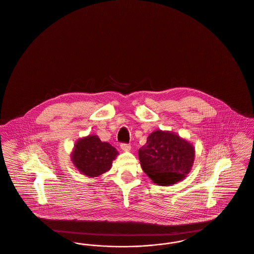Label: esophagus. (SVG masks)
<instances>
[{
    "mask_svg": "<svg viewBox=\"0 0 254 254\" xmlns=\"http://www.w3.org/2000/svg\"><path fill=\"white\" fill-rule=\"evenodd\" d=\"M121 148L123 150H125V151H129L130 150V148H131V146L128 145V144H121Z\"/></svg>",
    "mask_w": 254,
    "mask_h": 254,
    "instance_id": "esophagus-1",
    "label": "esophagus"
}]
</instances>
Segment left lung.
I'll return each instance as SVG.
<instances>
[{"mask_svg": "<svg viewBox=\"0 0 254 254\" xmlns=\"http://www.w3.org/2000/svg\"><path fill=\"white\" fill-rule=\"evenodd\" d=\"M193 145L172 131L156 130L139 149L141 167L159 186H170L183 180L193 165Z\"/></svg>", "mask_w": 254, "mask_h": 254, "instance_id": "left-lung-1", "label": "left lung"}]
</instances>
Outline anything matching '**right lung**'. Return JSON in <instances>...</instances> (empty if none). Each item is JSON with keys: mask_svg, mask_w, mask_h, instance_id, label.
<instances>
[{"mask_svg": "<svg viewBox=\"0 0 254 254\" xmlns=\"http://www.w3.org/2000/svg\"><path fill=\"white\" fill-rule=\"evenodd\" d=\"M118 155L115 147L102 142L96 135H88L75 144L71 160L76 169L88 177H98L109 171Z\"/></svg>", "mask_w": 254, "mask_h": 254, "instance_id": "1", "label": "right lung"}]
</instances>
